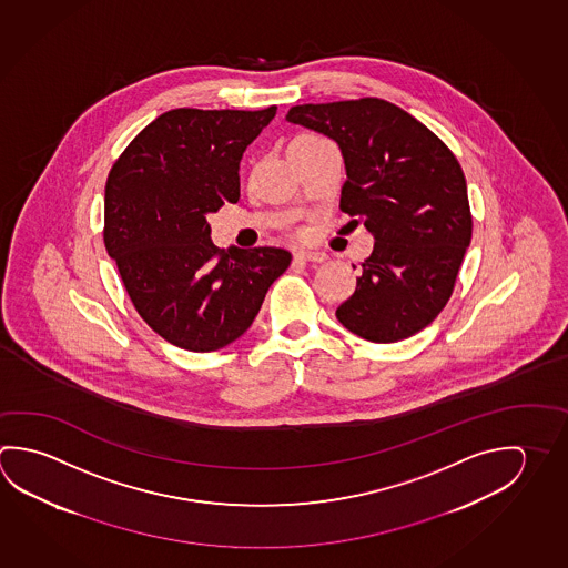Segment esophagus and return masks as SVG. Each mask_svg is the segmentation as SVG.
<instances>
[{
    "instance_id": "34e87169",
    "label": "esophagus",
    "mask_w": 568,
    "mask_h": 568,
    "mask_svg": "<svg viewBox=\"0 0 568 568\" xmlns=\"http://www.w3.org/2000/svg\"><path fill=\"white\" fill-rule=\"evenodd\" d=\"M327 260V253H323V251H297L295 253V261H311V263H323V261Z\"/></svg>"
}]
</instances>
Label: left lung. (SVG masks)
Wrapping results in <instances>:
<instances>
[{
    "label": "left lung",
    "mask_w": 568,
    "mask_h": 568,
    "mask_svg": "<svg viewBox=\"0 0 568 568\" xmlns=\"http://www.w3.org/2000/svg\"><path fill=\"white\" fill-rule=\"evenodd\" d=\"M285 120L337 143L347 171L341 211L353 230L365 225L375 235L355 293L338 305L341 325L373 343L427 327L447 305L473 235L457 158L420 121L377 98L295 105Z\"/></svg>",
    "instance_id": "obj_1"
}]
</instances>
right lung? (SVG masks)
Wrapping results in <instances>:
<instances>
[{"instance_id":"1","label":"right lung","mask_w":568,"mask_h":568,"mask_svg":"<svg viewBox=\"0 0 568 568\" xmlns=\"http://www.w3.org/2000/svg\"><path fill=\"white\" fill-rule=\"evenodd\" d=\"M267 110H171L151 121L105 183L103 241L133 307L175 347L210 353L251 327L291 253L217 250L207 215L240 201V161Z\"/></svg>"}]
</instances>
